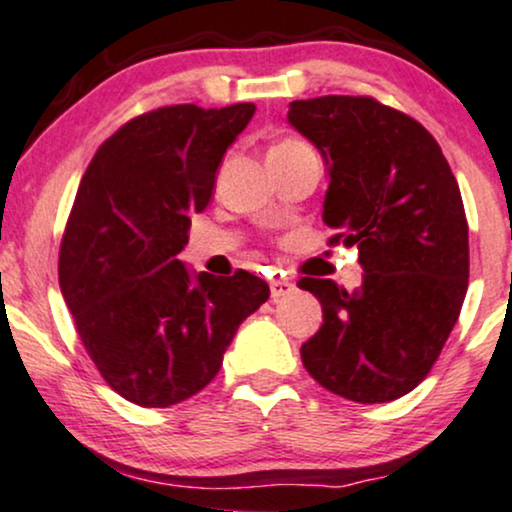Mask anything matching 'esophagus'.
<instances>
[{"instance_id":"34e87169","label":"esophagus","mask_w":512,"mask_h":512,"mask_svg":"<svg viewBox=\"0 0 512 512\" xmlns=\"http://www.w3.org/2000/svg\"><path fill=\"white\" fill-rule=\"evenodd\" d=\"M294 290H297V287H294V282H290V280H282V278L270 280V297L273 299L287 297V294H292Z\"/></svg>"}]
</instances>
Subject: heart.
Here are the masks:
<instances>
[{
  "label": "heart",
  "instance_id": "heart-1",
  "mask_svg": "<svg viewBox=\"0 0 512 512\" xmlns=\"http://www.w3.org/2000/svg\"><path fill=\"white\" fill-rule=\"evenodd\" d=\"M285 143H297V141H282V143H278V146H285Z\"/></svg>",
  "mask_w": 512,
  "mask_h": 512
}]
</instances>
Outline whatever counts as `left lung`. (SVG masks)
<instances>
[{
  "label": "left lung",
  "mask_w": 512,
  "mask_h": 512,
  "mask_svg": "<svg viewBox=\"0 0 512 512\" xmlns=\"http://www.w3.org/2000/svg\"><path fill=\"white\" fill-rule=\"evenodd\" d=\"M287 122L326 162L330 244L357 246L364 268L354 292L299 280L323 309L302 362L347 400H398L429 374L465 302L470 239L460 186L436 138L374 98L294 100Z\"/></svg>",
  "instance_id": "obj_1"
}]
</instances>
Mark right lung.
Segmentation results:
<instances>
[{
    "instance_id": "1",
    "label": "right lung",
    "mask_w": 512,
    "mask_h": 512,
    "mask_svg": "<svg viewBox=\"0 0 512 512\" xmlns=\"http://www.w3.org/2000/svg\"><path fill=\"white\" fill-rule=\"evenodd\" d=\"M254 102L160 107L126 122L90 160L59 249V287L86 352L124 400L177 405L213 381L266 280L191 273L177 254L213 198L222 155Z\"/></svg>"
}]
</instances>
